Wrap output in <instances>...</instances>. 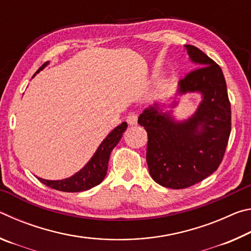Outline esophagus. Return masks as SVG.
Listing matches in <instances>:
<instances>
[{
  "instance_id": "34e87169",
  "label": "esophagus",
  "mask_w": 251,
  "mask_h": 251,
  "mask_svg": "<svg viewBox=\"0 0 251 251\" xmlns=\"http://www.w3.org/2000/svg\"><path fill=\"white\" fill-rule=\"evenodd\" d=\"M127 123H128L129 125H136L137 124V114L135 113H130L128 116H127Z\"/></svg>"
}]
</instances>
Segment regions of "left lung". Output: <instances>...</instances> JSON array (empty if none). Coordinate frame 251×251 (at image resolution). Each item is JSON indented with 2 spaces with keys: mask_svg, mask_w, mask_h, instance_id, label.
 Returning a JSON list of instances; mask_svg holds the SVG:
<instances>
[{
  "mask_svg": "<svg viewBox=\"0 0 251 251\" xmlns=\"http://www.w3.org/2000/svg\"><path fill=\"white\" fill-rule=\"evenodd\" d=\"M184 48L197 69L178 82L171 104L155 101L138 117V124L148 135L146 160L151 176L172 189L187 188L217 171L231 130L230 103L222 69L199 49ZM188 92H199L202 101L188 119L178 121L172 108L179 96Z\"/></svg>",
  "mask_w": 251,
  "mask_h": 251,
  "instance_id": "left-lung-1",
  "label": "left lung"
}]
</instances>
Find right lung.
Segmentation results:
<instances>
[{"mask_svg":"<svg viewBox=\"0 0 251 251\" xmlns=\"http://www.w3.org/2000/svg\"><path fill=\"white\" fill-rule=\"evenodd\" d=\"M48 65L49 62L44 63L35 72L33 77L36 74H39L42 70H44ZM126 128V122L122 123L121 125L115 127V128L106 136L104 141L100 144L99 148L94 152V155L92 156V158L87 161V164L82 169H79L77 173H75L73 176L61 180H48L40 177H37V179L41 182H43L44 185L50 187V188L66 193L84 192V190H88L93 188V187L100 185L104 180L106 174H107L110 152H112L113 148L117 145L118 142L121 141L122 136L124 134Z\"/></svg>","mask_w":251,"mask_h":251,"instance_id":"right-lung-1","label":"right lung"}]
</instances>
